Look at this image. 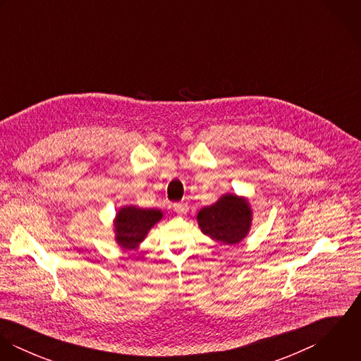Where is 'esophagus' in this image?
<instances>
[{"instance_id": "34e87169", "label": "esophagus", "mask_w": 361, "mask_h": 361, "mask_svg": "<svg viewBox=\"0 0 361 361\" xmlns=\"http://www.w3.org/2000/svg\"><path fill=\"white\" fill-rule=\"evenodd\" d=\"M173 209H175V212H178L180 215H185L189 211V207L185 203H176V204H173Z\"/></svg>"}]
</instances>
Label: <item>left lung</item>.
Returning <instances> with one entry per match:
<instances>
[{
  "instance_id": "obj_1",
  "label": "left lung",
  "mask_w": 361,
  "mask_h": 361,
  "mask_svg": "<svg viewBox=\"0 0 361 361\" xmlns=\"http://www.w3.org/2000/svg\"><path fill=\"white\" fill-rule=\"evenodd\" d=\"M253 211L246 197L233 193L222 195L214 204L197 214L202 232L222 245H238L250 232Z\"/></svg>"
}]
</instances>
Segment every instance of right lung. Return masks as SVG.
Returning a JSON list of instances; mask_svg holds the SVG:
<instances>
[{"mask_svg": "<svg viewBox=\"0 0 361 361\" xmlns=\"http://www.w3.org/2000/svg\"><path fill=\"white\" fill-rule=\"evenodd\" d=\"M159 219H162V211L157 208L121 207L114 219L115 242L125 250L139 249V245Z\"/></svg>", "mask_w": 361, "mask_h": 361, "instance_id": "obj_1", "label": "right lung"}]
</instances>
